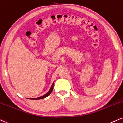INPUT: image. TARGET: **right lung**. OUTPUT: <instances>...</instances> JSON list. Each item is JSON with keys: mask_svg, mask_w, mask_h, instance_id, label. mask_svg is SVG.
I'll return each instance as SVG.
<instances>
[{"mask_svg": "<svg viewBox=\"0 0 123 123\" xmlns=\"http://www.w3.org/2000/svg\"><path fill=\"white\" fill-rule=\"evenodd\" d=\"M54 82H53V84H52V85H51V88H50L49 91L47 92V93H46L45 94H44V95L41 96V97H37V98H27L30 99V100H39V99H42V98H46V97H47V96H49L50 94H51V93L52 92L53 89V86H54Z\"/></svg>", "mask_w": 123, "mask_h": 123, "instance_id": "add662e5", "label": "right lung"}]
</instances>
